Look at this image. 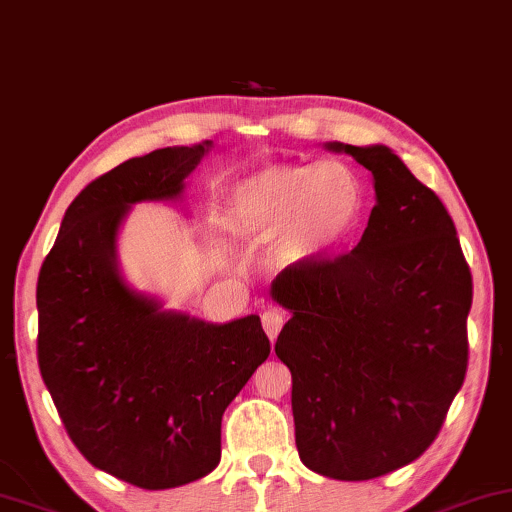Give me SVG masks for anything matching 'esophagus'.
<instances>
[{
	"mask_svg": "<svg viewBox=\"0 0 512 512\" xmlns=\"http://www.w3.org/2000/svg\"><path fill=\"white\" fill-rule=\"evenodd\" d=\"M283 323H285V318L278 309H267L262 313V327H264V332L269 335L271 342H274V339L278 337V332H281Z\"/></svg>",
	"mask_w": 512,
	"mask_h": 512,
	"instance_id": "1",
	"label": "esophagus"
}]
</instances>
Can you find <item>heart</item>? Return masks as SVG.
Segmentation results:
<instances>
[{
    "instance_id": "heart-1",
    "label": "heart",
    "mask_w": 512,
    "mask_h": 512,
    "mask_svg": "<svg viewBox=\"0 0 512 512\" xmlns=\"http://www.w3.org/2000/svg\"><path fill=\"white\" fill-rule=\"evenodd\" d=\"M367 194L346 163H274L229 192L227 227L248 243H274L285 262H316L360 229Z\"/></svg>"
}]
</instances>
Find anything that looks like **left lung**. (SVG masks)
<instances>
[{
    "label": "left lung",
    "mask_w": 512,
    "mask_h": 512,
    "mask_svg": "<svg viewBox=\"0 0 512 512\" xmlns=\"http://www.w3.org/2000/svg\"><path fill=\"white\" fill-rule=\"evenodd\" d=\"M374 177L351 252L295 262L271 283L292 318L276 356L292 372L304 466L372 480L431 447L468 370L473 276L438 194L384 145L332 142Z\"/></svg>",
    "instance_id": "obj_1"
}]
</instances>
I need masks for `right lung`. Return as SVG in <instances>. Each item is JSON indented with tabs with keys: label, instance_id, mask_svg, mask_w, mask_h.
<instances>
[{
	"label": "right lung",
	"instance_id": "add662e5",
	"mask_svg": "<svg viewBox=\"0 0 512 512\" xmlns=\"http://www.w3.org/2000/svg\"><path fill=\"white\" fill-rule=\"evenodd\" d=\"M213 142L128 159L70 203L37 281V358L74 445L95 468L142 489L208 475L222 414L271 344L260 316L210 325L128 288L119 224L138 201L175 199Z\"/></svg>",
	"mask_w": 512,
	"mask_h": 512
}]
</instances>
